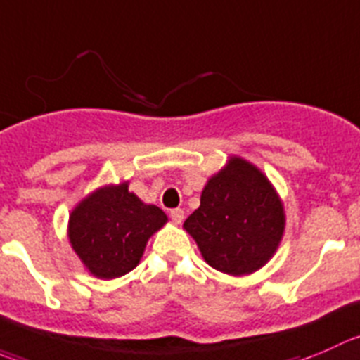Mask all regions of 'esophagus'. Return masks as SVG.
Instances as JSON below:
<instances>
[{
	"label": "esophagus",
	"instance_id": "34e87169",
	"mask_svg": "<svg viewBox=\"0 0 360 360\" xmlns=\"http://www.w3.org/2000/svg\"><path fill=\"white\" fill-rule=\"evenodd\" d=\"M170 218H172V221L176 223V225H179V223H183V219H184V211L183 209H172V211H170Z\"/></svg>",
	"mask_w": 360,
	"mask_h": 360
}]
</instances>
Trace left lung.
Segmentation results:
<instances>
[{
  "mask_svg": "<svg viewBox=\"0 0 360 360\" xmlns=\"http://www.w3.org/2000/svg\"><path fill=\"white\" fill-rule=\"evenodd\" d=\"M183 226L211 267L243 276L267 264L276 251L285 230L283 204L257 167L230 158L207 181L200 207Z\"/></svg>",
  "mask_w": 360,
  "mask_h": 360,
  "instance_id": "obj_1",
  "label": "left lung"
}]
</instances>
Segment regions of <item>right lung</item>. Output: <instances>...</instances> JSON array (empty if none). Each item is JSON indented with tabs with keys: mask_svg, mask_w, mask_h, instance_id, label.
<instances>
[{
	"mask_svg": "<svg viewBox=\"0 0 360 360\" xmlns=\"http://www.w3.org/2000/svg\"><path fill=\"white\" fill-rule=\"evenodd\" d=\"M165 223L162 209L144 204L121 183L100 188L73 209L68 237L89 273L112 280L141 262L148 239Z\"/></svg>",
	"mask_w": 360,
	"mask_h": 360,
	"instance_id": "add662e5",
	"label": "right lung"
}]
</instances>
